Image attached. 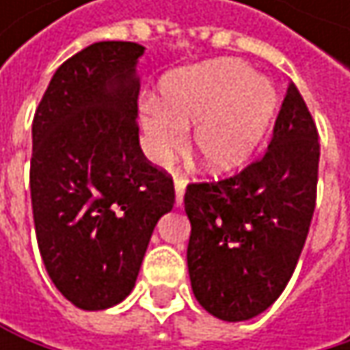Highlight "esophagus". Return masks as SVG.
I'll use <instances>...</instances> for the list:
<instances>
[{"mask_svg":"<svg viewBox=\"0 0 350 350\" xmlns=\"http://www.w3.org/2000/svg\"><path fill=\"white\" fill-rule=\"evenodd\" d=\"M184 188H186V180L176 178L174 190H176V204H178V206H182V202H184Z\"/></svg>","mask_w":350,"mask_h":350,"instance_id":"esophagus-1","label":"esophagus"}]
</instances>
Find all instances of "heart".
I'll return each instance as SVG.
<instances>
[{
    "label": "heart",
    "instance_id": "1",
    "mask_svg": "<svg viewBox=\"0 0 350 350\" xmlns=\"http://www.w3.org/2000/svg\"><path fill=\"white\" fill-rule=\"evenodd\" d=\"M275 89L237 60H215L172 72L162 85V101L142 105L146 156L168 164L188 144L211 172L241 166L261 142L273 111Z\"/></svg>",
    "mask_w": 350,
    "mask_h": 350
}]
</instances>
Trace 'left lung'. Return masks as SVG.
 <instances>
[{
  "instance_id": "left-lung-1",
  "label": "left lung",
  "mask_w": 350,
  "mask_h": 350,
  "mask_svg": "<svg viewBox=\"0 0 350 350\" xmlns=\"http://www.w3.org/2000/svg\"><path fill=\"white\" fill-rule=\"evenodd\" d=\"M318 160L314 119L290 85L261 158L229 178L186 186L188 273L206 312L239 322L280 298L312 223Z\"/></svg>"
}]
</instances>
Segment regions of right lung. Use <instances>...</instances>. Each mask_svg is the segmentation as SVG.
I'll use <instances>...</instances> for the list:
<instances>
[{
	"mask_svg": "<svg viewBox=\"0 0 350 350\" xmlns=\"http://www.w3.org/2000/svg\"><path fill=\"white\" fill-rule=\"evenodd\" d=\"M144 46L97 42L54 72L32 123L36 239L58 292L83 310L119 304L135 286L174 182L139 148L135 77Z\"/></svg>",
	"mask_w": 350,
	"mask_h": 350,
	"instance_id": "add662e5",
	"label": "right lung"
}]
</instances>
